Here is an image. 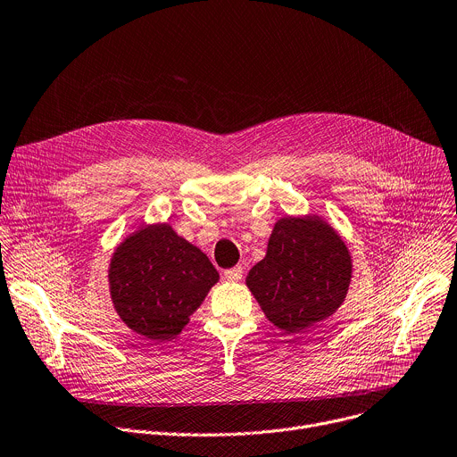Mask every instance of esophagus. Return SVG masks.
<instances>
[{
    "label": "esophagus",
    "mask_w": 457,
    "mask_h": 457,
    "mask_svg": "<svg viewBox=\"0 0 457 457\" xmlns=\"http://www.w3.org/2000/svg\"><path fill=\"white\" fill-rule=\"evenodd\" d=\"M224 278L231 283H237L242 279V268L240 266H235V268H229L224 271Z\"/></svg>",
    "instance_id": "obj_1"
}]
</instances>
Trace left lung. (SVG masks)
Listing matches in <instances>:
<instances>
[{"label":"left lung","mask_w":457,"mask_h":457,"mask_svg":"<svg viewBox=\"0 0 457 457\" xmlns=\"http://www.w3.org/2000/svg\"><path fill=\"white\" fill-rule=\"evenodd\" d=\"M353 259L344 238L318 215L283 217L246 285L266 318L303 332L337 312L347 295Z\"/></svg>","instance_id":"left-lung-1"}]
</instances>
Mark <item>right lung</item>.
Wrapping results in <instances>:
<instances>
[{
	"label": "right lung",
	"mask_w": 457,
	"mask_h": 457,
	"mask_svg": "<svg viewBox=\"0 0 457 457\" xmlns=\"http://www.w3.org/2000/svg\"><path fill=\"white\" fill-rule=\"evenodd\" d=\"M219 271L169 224H148L115 248L108 283L119 318L150 340L178 337Z\"/></svg>",
	"instance_id": "obj_1"
}]
</instances>
